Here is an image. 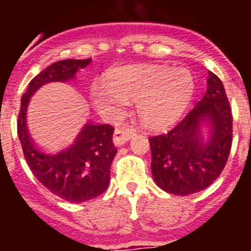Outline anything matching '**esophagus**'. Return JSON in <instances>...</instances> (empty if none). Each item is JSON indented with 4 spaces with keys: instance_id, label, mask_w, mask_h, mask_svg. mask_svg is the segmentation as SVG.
Instances as JSON below:
<instances>
[{
    "instance_id": "esophagus-1",
    "label": "esophagus",
    "mask_w": 251,
    "mask_h": 251,
    "mask_svg": "<svg viewBox=\"0 0 251 251\" xmlns=\"http://www.w3.org/2000/svg\"><path fill=\"white\" fill-rule=\"evenodd\" d=\"M134 134H136V129H133V128H118L114 132L113 142L115 146H122L129 141Z\"/></svg>"
}]
</instances>
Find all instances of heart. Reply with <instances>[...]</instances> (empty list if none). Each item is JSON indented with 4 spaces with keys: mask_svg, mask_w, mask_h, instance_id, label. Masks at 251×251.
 <instances>
[{
    "mask_svg": "<svg viewBox=\"0 0 251 251\" xmlns=\"http://www.w3.org/2000/svg\"><path fill=\"white\" fill-rule=\"evenodd\" d=\"M194 93V75L187 68L126 65L95 81L92 98L97 109L110 118H119L128 100L136 99L142 123L151 129H162L182 117Z\"/></svg>",
    "mask_w": 251,
    "mask_h": 251,
    "instance_id": "obj_1",
    "label": "heart"
}]
</instances>
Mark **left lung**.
Segmentation results:
<instances>
[{"mask_svg": "<svg viewBox=\"0 0 251 251\" xmlns=\"http://www.w3.org/2000/svg\"><path fill=\"white\" fill-rule=\"evenodd\" d=\"M208 128L203 137L202 129ZM232 114L223 83L208 72L207 90L194 109L166 134L151 137L152 176L168 194L202 191L220 176L230 154Z\"/></svg>", "mask_w": 251, "mask_h": 251, "instance_id": "left-lung-1", "label": "left lung"}]
</instances>
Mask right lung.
<instances>
[{"mask_svg": "<svg viewBox=\"0 0 251 251\" xmlns=\"http://www.w3.org/2000/svg\"><path fill=\"white\" fill-rule=\"evenodd\" d=\"M92 59H68L51 64L28 83L21 98L17 134L26 162L34 176L49 191L70 202H85L103 194L110 179V166L117 148L113 145L114 128L109 124L86 123L68 146L44 151L35 145L26 126L30 98L40 86L52 81L73 80L77 70Z\"/></svg>", "mask_w": 251, "mask_h": 251, "instance_id": "add662e5", "label": "right lung"}]
</instances>
